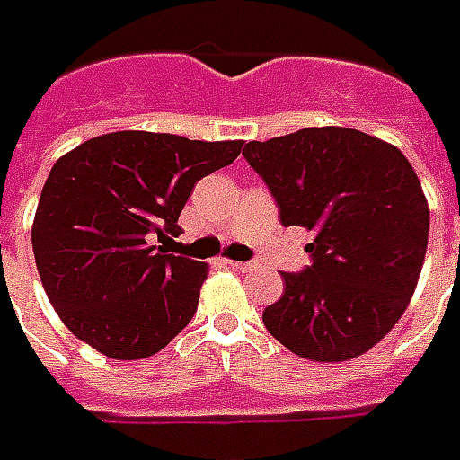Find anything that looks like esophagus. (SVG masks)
I'll return each mask as SVG.
<instances>
[{
    "label": "esophagus",
    "instance_id": "1",
    "mask_svg": "<svg viewBox=\"0 0 460 460\" xmlns=\"http://www.w3.org/2000/svg\"><path fill=\"white\" fill-rule=\"evenodd\" d=\"M227 265L233 267V270H243V272H245V270H250V262H237V260H227Z\"/></svg>",
    "mask_w": 460,
    "mask_h": 460
}]
</instances>
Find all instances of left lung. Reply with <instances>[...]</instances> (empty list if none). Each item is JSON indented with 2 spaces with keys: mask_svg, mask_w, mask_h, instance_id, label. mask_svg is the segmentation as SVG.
<instances>
[{
  "mask_svg": "<svg viewBox=\"0 0 460 460\" xmlns=\"http://www.w3.org/2000/svg\"><path fill=\"white\" fill-rule=\"evenodd\" d=\"M279 208V223L314 240L305 270L262 312L267 332L312 361H344L399 322L421 275L429 205L396 146L369 133L302 128L243 148Z\"/></svg>",
  "mask_w": 460,
  "mask_h": 460,
  "instance_id": "8db88e82",
  "label": "left lung"
}]
</instances>
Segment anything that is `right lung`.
<instances>
[{
	"label": "right lung",
	"mask_w": 460,
	"mask_h": 460,
	"mask_svg": "<svg viewBox=\"0 0 460 460\" xmlns=\"http://www.w3.org/2000/svg\"><path fill=\"white\" fill-rule=\"evenodd\" d=\"M243 141L106 133L49 172L31 247L61 322L111 359H143L175 340L198 309L208 265L165 255L195 183L235 161Z\"/></svg>",
	"instance_id": "right-lung-1"
}]
</instances>
